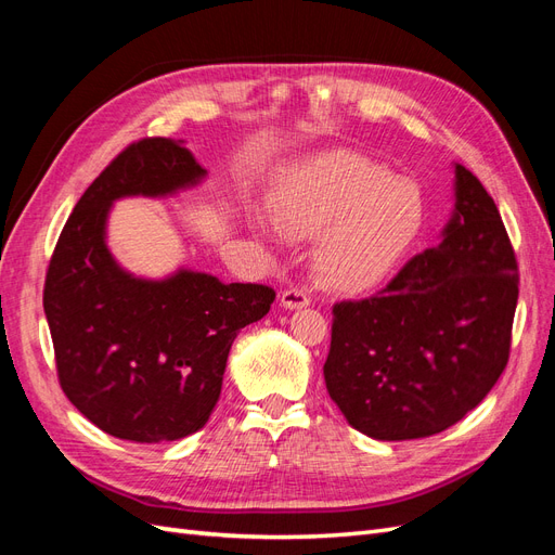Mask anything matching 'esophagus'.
<instances>
[{"label": "esophagus", "mask_w": 555, "mask_h": 555, "mask_svg": "<svg viewBox=\"0 0 555 555\" xmlns=\"http://www.w3.org/2000/svg\"><path fill=\"white\" fill-rule=\"evenodd\" d=\"M280 304H282V308L298 310V308H306V306L310 304V296H308L304 289L289 287V289H284V292H282V296H280Z\"/></svg>", "instance_id": "obj_1"}]
</instances>
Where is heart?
Returning <instances> with one entry per match:
<instances>
[{
  "label": "heart",
  "mask_w": 555,
  "mask_h": 555,
  "mask_svg": "<svg viewBox=\"0 0 555 555\" xmlns=\"http://www.w3.org/2000/svg\"><path fill=\"white\" fill-rule=\"evenodd\" d=\"M275 224L314 238L312 268L338 292H361L389 275L426 220V198L410 178L359 153H333L296 171L273 204Z\"/></svg>",
  "instance_id": "1"
}]
</instances>
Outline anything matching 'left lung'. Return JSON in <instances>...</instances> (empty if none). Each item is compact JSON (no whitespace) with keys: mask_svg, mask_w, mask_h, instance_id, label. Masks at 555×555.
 Segmentation results:
<instances>
[{"mask_svg":"<svg viewBox=\"0 0 555 555\" xmlns=\"http://www.w3.org/2000/svg\"><path fill=\"white\" fill-rule=\"evenodd\" d=\"M516 300L518 263L495 201L456 164V210L442 243L377 294L333 306L328 396L375 440L447 430L505 371Z\"/></svg>","mask_w":555,"mask_h":555,"instance_id":"8db88e82","label":"left lung"}]
</instances>
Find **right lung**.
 <instances>
[{
    "mask_svg": "<svg viewBox=\"0 0 555 555\" xmlns=\"http://www.w3.org/2000/svg\"><path fill=\"white\" fill-rule=\"evenodd\" d=\"M204 173L169 139L129 143L80 196L50 257L43 310L60 386L113 438L153 444L204 428L233 340L275 300L266 284L192 271L137 280L108 255L104 227L115 198L162 196Z\"/></svg>",
    "mask_w": 555,
    "mask_h": 555,
    "instance_id": "right-lung-1",
    "label": "right lung"
}]
</instances>
